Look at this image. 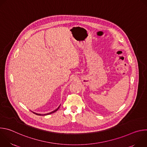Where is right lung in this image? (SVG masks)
Wrapping results in <instances>:
<instances>
[{
	"label": "right lung",
	"mask_w": 147,
	"mask_h": 147,
	"mask_svg": "<svg viewBox=\"0 0 147 147\" xmlns=\"http://www.w3.org/2000/svg\"><path fill=\"white\" fill-rule=\"evenodd\" d=\"M59 107H60V106L56 109V110H55V111H53V112H50V113H47V114H44V115H41V114H38V113H34V112H33L34 114H35V115H39V116H45V115H49V114H51V113H54V112H56L58 109H59Z\"/></svg>",
	"instance_id": "obj_1"
}]
</instances>
